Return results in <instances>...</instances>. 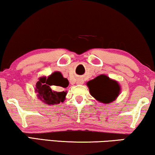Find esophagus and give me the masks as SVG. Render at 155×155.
I'll list each match as a JSON object with an SVG mask.
<instances>
[{
  "instance_id": "34e87169",
  "label": "esophagus",
  "mask_w": 155,
  "mask_h": 155,
  "mask_svg": "<svg viewBox=\"0 0 155 155\" xmlns=\"http://www.w3.org/2000/svg\"><path fill=\"white\" fill-rule=\"evenodd\" d=\"M76 84H83L84 81L82 79H78L77 81H76Z\"/></svg>"
}]
</instances>
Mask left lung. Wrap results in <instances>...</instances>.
Masks as SVG:
<instances>
[{"mask_svg": "<svg viewBox=\"0 0 155 155\" xmlns=\"http://www.w3.org/2000/svg\"><path fill=\"white\" fill-rule=\"evenodd\" d=\"M87 85L92 97L107 104L116 99L120 91L118 83L104 74L89 81Z\"/></svg>", "mask_w": 155, "mask_h": 155, "instance_id": "obj_1", "label": "left lung"}]
</instances>
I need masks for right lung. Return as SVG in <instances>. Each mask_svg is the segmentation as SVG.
I'll return each mask as SVG.
<instances>
[{
    "mask_svg": "<svg viewBox=\"0 0 155 155\" xmlns=\"http://www.w3.org/2000/svg\"><path fill=\"white\" fill-rule=\"evenodd\" d=\"M51 86L66 88L68 86V81L58 71L53 73L47 79L46 77L40 78L36 85V91L38 93L39 99L48 105L63 102L66 98V92L52 91L51 89Z\"/></svg>",
    "mask_w": 155,
    "mask_h": 155,
    "instance_id": "right-lung-1",
    "label": "right lung"
}]
</instances>
